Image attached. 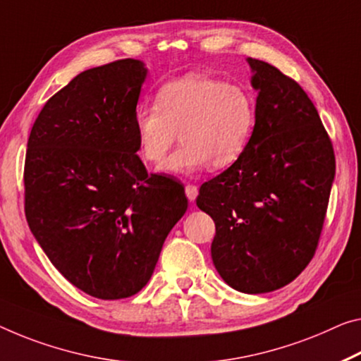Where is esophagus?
I'll list each match as a JSON object with an SVG mask.
<instances>
[{
    "label": "esophagus",
    "instance_id": "1",
    "mask_svg": "<svg viewBox=\"0 0 361 361\" xmlns=\"http://www.w3.org/2000/svg\"><path fill=\"white\" fill-rule=\"evenodd\" d=\"M185 195L188 198V202H195V198L198 195V187L192 185V184H187L185 185Z\"/></svg>",
    "mask_w": 361,
    "mask_h": 361
}]
</instances>
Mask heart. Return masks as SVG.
<instances>
[{
    "label": "heart",
    "mask_w": 361,
    "mask_h": 361,
    "mask_svg": "<svg viewBox=\"0 0 361 361\" xmlns=\"http://www.w3.org/2000/svg\"><path fill=\"white\" fill-rule=\"evenodd\" d=\"M250 92L203 74H187L164 84L157 104H142L134 113L138 152L159 163L174 145H182L159 166L163 173L188 174L209 164L227 169L248 147L255 127Z\"/></svg>",
    "instance_id": "obj_1"
}]
</instances>
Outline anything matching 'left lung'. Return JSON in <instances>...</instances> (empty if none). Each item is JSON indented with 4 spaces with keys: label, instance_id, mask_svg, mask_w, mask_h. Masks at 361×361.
Here are the masks:
<instances>
[{
    "label": "left lung",
    "instance_id": "left-lung-1",
    "mask_svg": "<svg viewBox=\"0 0 361 361\" xmlns=\"http://www.w3.org/2000/svg\"><path fill=\"white\" fill-rule=\"evenodd\" d=\"M247 63L258 92L252 138L235 164L200 187L197 207L216 224L212 258L226 284L266 293L313 258L336 159L303 88L264 61Z\"/></svg>",
    "mask_w": 361,
    "mask_h": 361
}]
</instances>
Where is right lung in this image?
Listing matches in <instances>:
<instances>
[{"label": "right lung", "mask_w": 361, "mask_h": 361, "mask_svg": "<svg viewBox=\"0 0 361 361\" xmlns=\"http://www.w3.org/2000/svg\"><path fill=\"white\" fill-rule=\"evenodd\" d=\"M148 69L121 59L80 72L48 99L32 127L25 218L49 262L102 300L134 295L187 212L182 185L148 176L134 113Z\"/></svg>", "instance_id": "obj_1"}]
</instances>
